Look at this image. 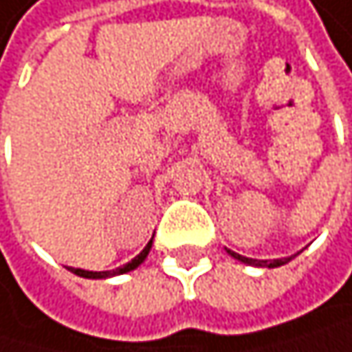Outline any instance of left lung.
I'll return each mask as SVG.
<instances>
[{
	"label": "left lung",
	"instance_id": "8db88e82",
	"mask_svg": "<svg viewBox=\"0 0 352 352\" xmlns=\"http://www.w3.org/2000/svg\"><path fill=\"white\" fill-rule=\"evenodd\" d=\"M226 254L228 256H233L235 260H239V262H243V265H250V267H260V269H275V267H281V265H287V262L294 258V256H298V254H294V256H287V258H275V260H256V258H248V256H241V254H237V252H233V250H226Z\"/></svg>",
	"mask_w": 352,
	"mask_h": 352
}]
</instances>
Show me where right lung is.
<instances>
[{
    "instance_id": "obj_1",
    "label": "right lung",
    "mask_w": 352,
    "mask_h": 352,
    "mask_svg": "<svg viewBox=\"0 0 352 352\" xmlns=\"http://www.w3.org/2000/svg\"><path fill=\"white\" fill-rule=\"evenodd\" d=\"M151 248H153V239L144 245V250L136 258H132L128 265L119 267L115 271H83V269H73V267H69V271L79 275V277H85V279H109V277H115V275H124V273H130V271H134V269H138L142 265V262L146 260V256H148V252H151Z\"/></svg>"
}]
</instances>
